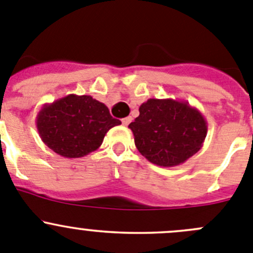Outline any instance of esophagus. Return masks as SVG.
<instances>
[{
	"instance_id": "34e87169",
	"label": "esophagus",
	"mask_w": 253,
	"mask_h": 253,
	"mask_svg": "<svg viewBox=\"0 0 253 253\" xmlns=\"http://www.w3.org/2000/svg\"><path fill=\"white\" fill-rule=\"evenodd\" d=\"M130 122H131V117H126V118H124V119L122 120L123 125H125V126L130 124Z\"/></svg>"
}]
</instances>
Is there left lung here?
<instances>
[{
    "label": "left lung",
    "mask_w": 253,
    "mask_h": 253,
    "mask_svg": "<svg viewBox=\"0 0 253 253\" xmlns=\"http://www.w3.org/2000/svg\"><path fill=\"white\" fill-rule=\"evenodd\" d=\"M139 113L129 128L139 153L153 164L177 167L203 148L208 122L189 102L151 98Z\"/></svg>",
    "instance_id": "8db88e82"
}]
</instances>
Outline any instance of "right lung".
I'll return each instance as SVG.
<instances>
[{"label":"right lung","mask_w":253,"mask_h":253,"mask_svg":"<svg viewBox=\"0 0 253 253\" xmlns=\"http://www.w3.org/2000/svg\"><path fill=\"white\" fill-rule=\"evenodd\" d=\"M120 124L104 103L90 95L76 94L44 104L36 119L43 143L68 159L82 158L97 150L108 130Z\"/></svg>","instance_id":"add662e5"}]
</instances>
